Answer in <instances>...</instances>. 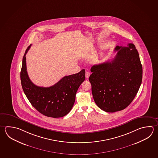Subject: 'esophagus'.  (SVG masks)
Returning <instances> with one entry per match:
<instances>
[{"instance_id": "1", "label": "esophagus", "mask_w": 158, "mask_h": 158, "mask_svg": "<svg viewBox=\"0 0 158 158\" xmlns=\"http://www.w3.org/2000/svg\"><path fill=\"white\" fill-rule=\"evenodd\" d=\"M90 73L89 72H86L85 73V77H86V79H88L90 77Z\"/></svg>"}]
</instances>
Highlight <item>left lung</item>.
<instances>
[{"instance_id":"1","label":"left lung","mask_w":158,"mask_h":158,"mask_svg":"<svg viewBox=\"0 0 158 158\" xmlns=\"http://www.w3.org/2000/svg\"><path fill=\"white\" fill-rule=\"evenodd\" d=\"M114 51L117 52L110 61L93 66L89 77L94 101L107 112L127 107L138 92L143 77L139 54L133 44L117 46Z\"/></svg>"}]
</instances>
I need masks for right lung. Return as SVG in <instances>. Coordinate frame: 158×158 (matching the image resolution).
<instances>
[{"label": "right lung", "instance_id": "1", "mask_svg": "<svg viewBox=\"0 0 158 158\" xmlns=\"http://www.w3.org/2000/svg\"><path fill=\"white\" fill-rule=\"evenodd\" d=\"M31 46L24 53L21 69V84L24 94L40 113L53 118L65 116L73 107L76 93L85 79V71L83 69L77 74L65 76L50 87L37 86L27 74L26 55Z\"/></svg>", "mask_w": 158, "mask_h": 158}]
</instances>
